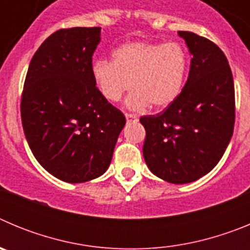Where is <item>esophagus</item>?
<instances>
[{
    "instance_id": "esophagus-1",
    "label": "esophagus",
    "mask_w": 250,
    "mask_h": 250,
    "mask_svg": "<svg viewBox=\"0 0 250 250\" xmlns=\"http://www.w3.org/2000/svg\"><path fill=\"white\" fill-rule=\"evenodd\" d=\"M125 118H126L127 123H131V121L138 120V118H136L135 115H132V114H125Z\"/></svg>"
}]
</instances>
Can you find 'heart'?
<instances>
[{
    "label": "heart",
    "mask_w": 250,
    "mask_h": 250,
    "mask_svg": "<svg viewBox=\"0 0 250 250\" xmlns=\"http://www.w3.org/2000/svg\"><path fill=\"white\" fill-rule=\"evenodd\" d=\"M111 60L94 61L92 77L106 100L116 103L132 87L126 100L130 110L150 105L164 109L182 94L188 75V55L179 43L135 41L121 45Z\"/></svg>",
    "instance_id": "obj_1"
}]
</instances>
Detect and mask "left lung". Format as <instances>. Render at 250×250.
<instances>
[{
	"label": "left lung",
	"instance_id": "1",
	"mask_svg": "<svg viewBox=\"0 0 250 250\" xmlns=\"http://www.w3.org/2000/svg\"><path fill=\"white\" fill-rule=\"evenodd\" d=\"M193 56L182 94L156 116H143V155L158 178L188 184L222 159L233 135L235 98L230 66L210 40L179 31Z\"/></svg>",
	"mask_w": 250,
	"mask_h": 250
}]
</instances>
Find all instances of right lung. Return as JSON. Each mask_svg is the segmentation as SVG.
<instances>
[{
	"instance_id": "obj_1",
	"label": "right lung",
	"mask_w": 250,
	"mask_h": 250,
	"mask_svg": "<svg viewBox=\"0 0 250 250\" xmlns=\"http://www.w3.org/2000/svg\"><path fill=\"white\" fill-rule=\"evenodd\" d=\"M100 27L56 31L35 52L26 75L21 119L41 167L66 183L105 173L125 116L104 98L92 77Z\"/></svg>"
}]
</instances>
